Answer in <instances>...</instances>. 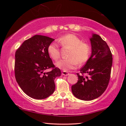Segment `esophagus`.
Listing matches in <instances>:
<instances>
[{
  "mask_svg": "<svg viewBox=\"0 0 126 126\" xmlns=\"http://www.w3.org/2000/svg\"><path fill=\"white\" fill-rule=\"evenodd\" d=\"M62 75L65 76H67L69 74V73H68L67 72H65V71H63L62 72Z\"/></svg>",
  "mask_w": 126,
  "mask_h": 126,
  "instance_id": "esophagus-1",
  "label": "esophagus"
}]
</instances>
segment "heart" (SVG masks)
<instances>
[{
    "label": "heart",
    "instance_id": "obj_1",
    "mask_svg": "<svg viewBox=\"0 0 126 126\" xmlns=\"http://www.w3.org/2000/svg\"><path fill=\"white\" fill-rule=\"evenodd\" d=\"M63 47L71 49L69 59H61L55 63L57 67L64 71L75 69L79 63L83 64L87 61L91 54V48L88 44L83 43L77 36L69 34L63 36L58 40ZM48 53L50 57L56 61L60 57V52L56 43L52 42L48 47Z\"/></svg>",
    "mask_w": 126,
    "mask_h": 126
}]
</instances>
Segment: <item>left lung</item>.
Listing matches in <instances>:
<instances>
[{
	"instance_id": "left-lung-1",
	"label": "left lung",
	"mask_w": 126,
	"mask_h": 126,
	"mask_svg": "<svg viewBox=\"0 0 126 126\" xmlns=\"http://www.w3.org/2000/svg\"><path fill=\"white\" fill-rule=\"evenodd\" d=\"M92 53L86 64L77 73L78 80L72 86L77 98L91 101L104 93L109 83L112 65V55L107 43L99 35L92 34L89 38ZM87 74L84 76L83 74Z\"/></svg>"
}]
</instances>
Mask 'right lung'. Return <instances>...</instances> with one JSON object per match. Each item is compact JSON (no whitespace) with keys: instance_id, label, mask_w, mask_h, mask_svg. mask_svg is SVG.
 Wrapping results in <instances>:
<instances>
[{"instance_id":"add662e5","label":"right lung","mask_w":126,"mask_h":126,"mask_svg":"<svg viewBox=\"0 0 126 126\" xmlns=\"http://www.w3.org/2000/svg\"><path fill=\"white\" fill-rule=\"evenodd\" d=\"M54 39L35 35L23 43L15 55V77L22 91L30 97L43 99L55 91V78L61 75L55 68L48 53V47ZM52 67L50 72L45 70Z\"/></svg>"}]
</instances>
